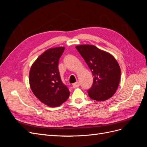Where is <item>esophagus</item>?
Listing matches in <instances>:
<instances>
[{
  "instance_id": "1",
  "label": "esophagus",
  "mask_w": 147,
  "mask_h": 147,
  "mask_svg": "<svg viewBox=\"0 0 147 147\" xmlns=\"http://www.w3.org/2000/svg\"><path fill=\"white\" fill-rule=\"evenodd\" d=\"M79 86H80V84H79V82H75V83H74V84H73V87L74 88L78 87Z\"/></svg>"
}]
</instances>
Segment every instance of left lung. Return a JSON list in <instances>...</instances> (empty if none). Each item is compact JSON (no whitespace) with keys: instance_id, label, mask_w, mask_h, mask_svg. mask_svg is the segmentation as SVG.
<instances>
[{"instance_id":"8db88e82","label":"left lung","mask_w":147,"mask_h":147,"mask_svg":"<svg viewBox=\"0 0 147 147\" xmlns=\"http://www.w3.org/2000/svg\"><path fill=\"white\" fill-rule=\"evenodd\" d=\"M93 76L89 97L98 101H106L116 92L121 78V69L112 54L91 45L76 46Z\"/></svg>"}]
</instances>
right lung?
<instances>
[{"mask_svg": "<svg viewBox=\"0 0 147 147\" xmlns=\"http://www.w3.org/2000/svg\"><path fill=\"white\" fill-rule=\"evenodd\" d=\"M65 47L50 48L41 54L32 64L29 84L35 96L49 107H58L67 100L69 91L60 79L59 59Z\"/></svg>", "mask_w": 147, "mask_h": 147, "instance_id": "obj_1", "label": "right lung"}]
</instances>
